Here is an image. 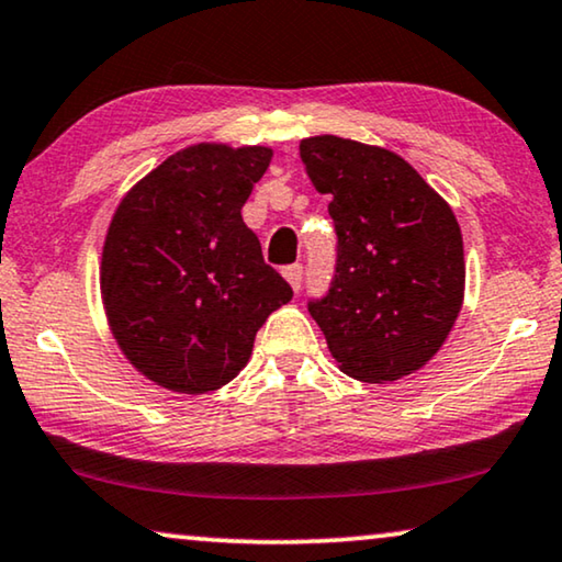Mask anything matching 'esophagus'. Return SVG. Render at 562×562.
<instances>
[{"label":"esophagus","mask_w":562,"mask_h":562,"mask_svg":"<svg viewBox=\"0 0 562 562\" xmlns=\"http://www.w3.org/2000/svg\"><path fill=\"white\" fill-rule=\"evenodd\" d=\"M284 280L292 284V290H300V284H303V265H290L282 270Z\"/></svg>","instance_id":"esophagus-1"}]
</instances>
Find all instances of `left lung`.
I'll return each instance as SVG.
<instances>
[{
	"mask_svg": "<svg viewBox=\"0 0 562 562\" xmlns=\"http://www.w3.org/2000/svg\"><path fill=\"white\" fill-rule=\"evenodd\" d=\"M313 188L330 195L336 267L307 311L341 369L394 382L436 357L463 303V239L450 205L413 165L334 134L300 142Z\"/></svg>",
	"mask_w": 562,
	"mask_h": 562,
	"instance_id": "obj_1",
	"label": "left lung"
}]
</instances>
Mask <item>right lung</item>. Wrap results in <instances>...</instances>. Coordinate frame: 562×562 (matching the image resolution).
Masks as SVG:
<instances>
[{"label": "right lung", "mask_w": 562, "mask_h": 562, "mask_svg": "<svg viewBox=\"0 0 562 562\" xmlns=\"http://www.w3.org/2000/svg\"><path fill=\"white\" fill-rule=\"evenodd\" d=\"M270 160L267 147H188L114 213L101 257L109 326L124 357L172 392L232 382L267 315L292 297L241 218Z\"/></svg>", "instance_id": "1"}]
</instances>
